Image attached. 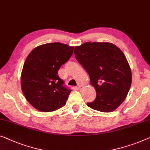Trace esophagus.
<instances>
[{"label": "esophagus", "mask_w": 150, "mask_h": 150, "mask_svg": "<svg viewBox=\"0 0 150 150\" xmlns=\"http://www.w3.org/2000/svg\"><path fill=\"white\" fill-rule=\"evenodd\" d=\"M78 89H79V90H80V89H82V87H83V86H82V85H80V84H79V85H78Z\"/></svg>", "instance_id": "esophagus-1"}]
</instances>
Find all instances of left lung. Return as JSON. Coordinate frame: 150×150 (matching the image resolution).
<instances>
[{
    "instance_id": "1",
    "label": "left lung",
    "mask_w": 150,
    "mask_h": 150,
    "mask_svg": "<svg viewBox=\"0 0 150 150\" xmlns=\"http://www.w3.org/2000/svg\"><path fill=\"white\" fill-rule=\"evenodd\" d=\"M74 55L96 91V98L86 105L102 112L116 110L127 97L132 82L125 54L112 43L87 42L75 47Z\"/></svg>"
}]
</instances>
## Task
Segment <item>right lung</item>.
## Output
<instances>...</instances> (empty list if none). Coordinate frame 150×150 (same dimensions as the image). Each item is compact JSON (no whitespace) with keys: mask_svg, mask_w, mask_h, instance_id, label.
<instances>
[{"mask_svg":"<svg viewBox=\"0 0 150 150\" xmlns=\"http://www.w3.org/2000/svg\"><path fill=\"white\" fill-rule=\"evenodd\" d=\"M73 51L74 47L53 42L36 47L28 55L21 71V90L36 110L49 112L66 105L71 90L64 86L57 72Z\"/></svg>","mask_w":150,"mask_h":150,"instance_id":"add662e5","label":"right lung"}]
</instances>
